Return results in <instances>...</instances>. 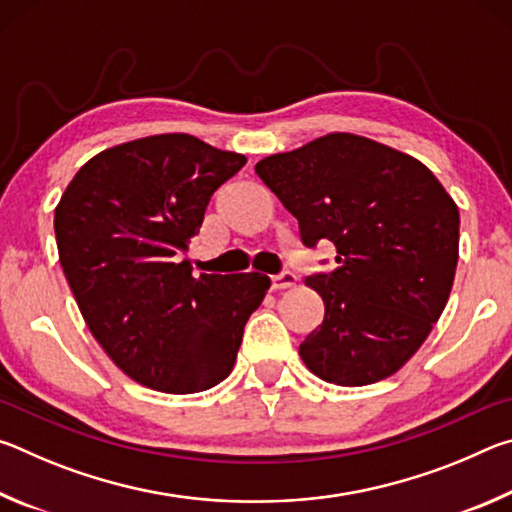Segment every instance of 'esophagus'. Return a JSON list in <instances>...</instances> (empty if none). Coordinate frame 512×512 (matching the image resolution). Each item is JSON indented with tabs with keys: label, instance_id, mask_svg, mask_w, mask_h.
<instances>
[{
	"label": "esophagus",
	"instance_id": "34e87169",
	"mask_svg": "<svg viewBox=\"0 0 512 512\" xmlns=\"http://www.w3.org/2000/svg\"><path fill=\"white\" fill-rule=\"evenodd\" d=\"M296 280H298V277L293 275L291 271H282V273H277V275H271V289L273 291L289 289V287H293V284H296Z\"/></svg>",
	"mask_w": 512,
	"mask_h": 512
}]
</instances>
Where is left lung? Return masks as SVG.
<instances>
[{
	"label": "left lung",
	"instance_id": "obj_1",
	"mask_svg": "<svg viewBox=\"0 0 512 512\" xmlns=\"http://www.w3.org/2000/svg\"><path fill=\"white\" fill-rule=\"evenodd\" d=\"M298 219L300 241H332L334 271L307 277L325 318L300 357L320 379L366 386L409 361L443 314L458 262V207L411 155L332 133L255 164ZM325 264V262H323Z\"/></svg>",
	"mask_w": 512,
	"mask_h": 512
}]
</instances>
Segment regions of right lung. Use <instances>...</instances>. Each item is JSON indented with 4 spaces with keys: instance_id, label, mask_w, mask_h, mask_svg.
<instances>
[{
    "instance_id": "right-lung-1",
    "label": "right lung",
    "mask_w": 512,
    "mask_h": 512,
    "mask_svg": "<svg viewBox=\"0 0 512 512\" xmlns=\"http://www.w3.org/2000/svg\"><path fill=\"white\" fill-rule=\"evenodd\" d=\"M244 164L194 135L142 137L94 155L60 198L54 230L69 289L94 339L137 384L198 393L235 366L271 280L194 277L180 255L212 194Z\"/></svg>"
}]
</instances>
